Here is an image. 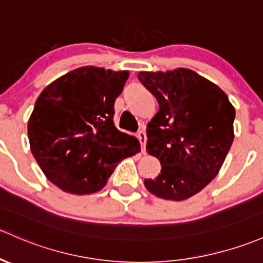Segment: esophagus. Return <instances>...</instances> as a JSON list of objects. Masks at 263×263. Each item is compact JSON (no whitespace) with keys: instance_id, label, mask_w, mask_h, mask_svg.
I'll list each match as a JSON object with an SVG mask.
<instances>
[{"instance_id":"34e87169","label":"esophagus","mask_w":263,"mask_h":263,"mask_svg":"<svg viewBox=\"0 0 263 263\" xmlns=\"http://www.w3.org/2000/svg\"><path fill=\"white\" fill-rule=\"evenodd\" d=\"M137 137H138V139H139V142H140V146H142V153H145V143H146L145 133H144V130L138 132Z\"/></svg>"}]
</instances>
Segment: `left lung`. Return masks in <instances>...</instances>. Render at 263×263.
Here are the masks:
<instances>
[{
	"mask_svg": "<svg viewBox=\"0 0 263 263\" xmlns=\"http://www.w3.org/2000/svg\"><path fill=\"white\" fill-rule=\"evenodd\" d=\"M138 79L159 104L146 125V151L162 169L144 185L159 198L187 199L218 174L236 111L221 87L189 69L140 71Z\"/></svg>",
	"mask_w": 263,
	"mask_h": 263,
	"instance_id": "left-lung-1",
	"label": "left lung"
}]
</instances>
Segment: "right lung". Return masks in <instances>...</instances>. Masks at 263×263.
I'll return each mask as SVG.
<instances>
[{"mask_svg": "<svg viewBox=\"0 0 263 263\" xmlns=\"http://www.w3.org/2000/svg\"><path fill=\"white\" fill-rule=\"evenodd\" d=\"M128 78V71L84 66L42 90L27 133L31 153L56 187L95 193L119 162L140 151L137 138L118 130L112 120Z\"/></svg>", "mask_w": 263, "mask_h": 263, "instance_id": "add662e5", "label": "right lung"}]
</instances>
